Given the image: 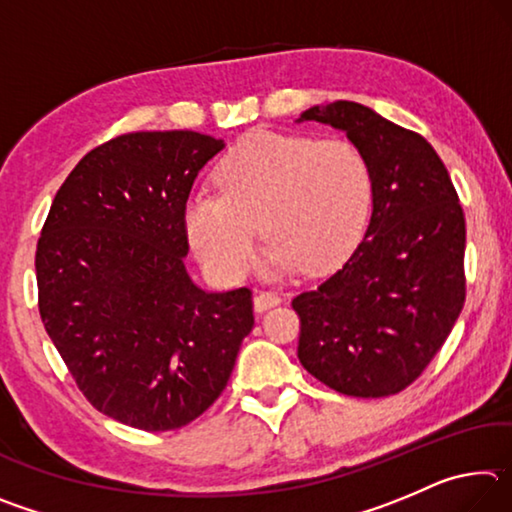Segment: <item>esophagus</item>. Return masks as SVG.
<instances>
[{
	"label": "esophagus",
	"mask_w": 512,
	"mask_h": 512,
	"mask_svg": "<svg viewBox=\"0 0 512 512\" xmlns=\"http://www.w3.org/2000/svg\"><path fill=\"white\" fill-rule=\"evenodd\" d=\"M280 302H282V298L277 296V293H271V291H259L257 296L253 298L255 311H259V314H262V311H266V309L275 307V305H280Z\"/></svg>",
	"instance_id": "34e87169"
}]
</instances>
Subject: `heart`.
<instances>
[{
	"instance_id": "b5f03b06",
	"label": "heart",
	"mask_w": 512,
	"mask_h": 512,
	"mask_svg": "<svg viewBox=\"0 0 512 512\" xmlns=\"http://www.w3.org/2000/svg\"><path fill=\"white\" fill-rule=\"evenodd\" d=\"M219 194L196 192L185 230L196 257L221 280H239L253 253L257 223L266 277L300 266L325 273L350 253L368 219V162L345 140L257 131L216 167Z\"/></svg>"
}]
</instances>
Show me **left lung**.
Listing matches in <instances>:
<instances>
[{
  "label": "left lung",
  "mask_w": 512,
  "mask_h": 512,
  "mask_svg": "<svg viewBox=\"0 0 512 512\" xmlns=\"http://www.w3.org/2000/svg\"><path fill=\"white\" fill-rule=\"evenodd\" d=\"M298 121L345 131L372 180L366 237L291 302L298 359L336 393L395 395L429 366L465 305L463 207L433 146L375 110L334 101Z\"/></svg>",
  "instance_id": "obj_1"
}]
</instances>
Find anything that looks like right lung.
<instances>
[{"instance_id":"1","label":"right lung","mask_w":512,"mask_h":512,"mask_svg":"<svg viewBox=\"0 0 512 512\" xmlns=\"http://www.w3.org/2000/svg\"><path fill=\"white\" fill-rule=\"evenodd\" d=\"M223 140L194 131L119 135L60 185L36 250L38 309L94 409L171 431L228 386L255 325L253 293L187 275L185 205Z\"/></svg>"}]
</instances>
